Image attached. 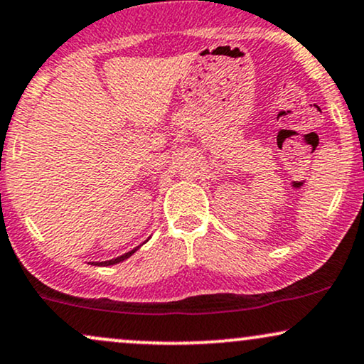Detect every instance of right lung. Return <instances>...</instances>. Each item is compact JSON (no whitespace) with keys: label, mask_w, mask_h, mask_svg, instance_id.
Returning <instances> with one entry per match:
<instances>
[{"label":"right lung","mask_w":364,"mask_h":364,"mask_svg":"<svg viewBox=\"0 0 364 364\" xmlns=\"http://www.w3.org/2000/svg\"><path fill=\"white\" fill-rule=\"evenodd\" d=\"M139 247H135V249H132V251H129V252H125V254H122V256H118V257H115V259H110V261H102V262H91V264H95V266H112V264H117V262H120V261H125L127 257H130L132 256V254L137 251Z\"/></svg>","instance_id":"add662e5"}]
</instances>
